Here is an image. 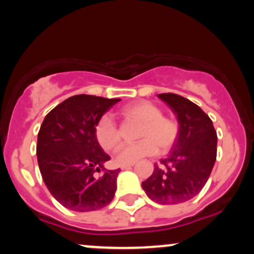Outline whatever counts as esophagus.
Masks as SVG:
<instances>
[{"label":"esophagus","mask_w":254,"mask_h":254,"mask_svg":"<svg viewBox=\"0 0 254 254\" xmlns=\"http://www.w3.org/2000/svg\"><path fill=\"white\" fill-rule=\"evenodd\" d=\"M133 166V164H127V165H121V168L122 170H129Z\"/></svg>","instance_id":"34e87169"}]
</instances>
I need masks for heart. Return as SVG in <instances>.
Instances as JSON below:
<instances>
[{
  "label": "heart",
  "mask_w": 254,
  "mask_h": 254,
  "mask_svg": "<svg viewBox=\"0 0 254 254\" xmlns=\"http://www.w3.org/2000/svg\"><path fill=\"white\" fill-rule=\"evenodd\" d=\"M125 117L142 123L139 129V141L136 144L123 145L116 154V162L119 165L135 164L142 157L154 155L159 148L168 149L179 135V125L173 119L164 117L162 111L155 104L147 100L125 106L123 111ZM94 135L100 147L106 151H112L121 143V133L117 124L110 115H104L99 118L94 127Z\"/></svg>",
  "instance_id": "obj_1"
}]
</instances>
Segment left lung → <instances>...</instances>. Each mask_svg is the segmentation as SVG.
I'll use <instances>...</instances> for the list:
<instances>
[{"instance_id":"8db88e82","label":"left lung","mask_w":254,"mask_h":254,"mask_svg":"<svg viewBox=\"0 0 254 254\" xmlns=\"http://www.w3.org/2000/svg\"><path fill=\"white\" fill-rule=\"evenodd\" d=\"M170 106L179 123L172 153L155 165L142 188L159 204H179L197 196L216 161L217 135L211 119L189 99L173 93L157 95Z\"/></svg>"}]
</instances>
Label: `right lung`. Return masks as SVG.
<instances>
[{
	"instance_id": "1",
	"label": "right lung",
	"mask_w": 254,
	"mask_h": 254,
	"mask_svg": "<svg viewBox=\"0 0 254 254\" xmlns=\"http://www.w3.org/2000/svg\"><path fill=\"white\" fill-rule=\"evenodd\" d=\"M119 100L74 95L44 118L38 132V165L48 190L69 210H99L113 199L121 170L98 176L110 156L98 143L94 127Z\"/></svg>"
}]
</instances>
